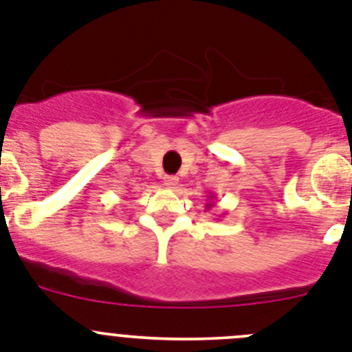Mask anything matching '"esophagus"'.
I'll use <instances>...</instances> for the list:
<instances>
[{
	"instance_id": "1",
	"label": "esophagus",
	"mask_w": 352,
	"mask_h": 352,
	"mask_svg": "<svg viewBox=\"0 0 352 352\" xmlns=\"http://www.w3.org/2000/svg\"><path fill=\"white\" fill-rule=\"evenodd\" d=\"M177 184H179V177H175V175H166V177H164V186H166V188L173 189Z\"/></svg>"
}]
</instances>
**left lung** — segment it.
Wrapping results in <instances>:
<instances>
[{"label": "left lung", "mask_w": 352, "mask_h": 352, "mask_svg": "<svg viewBox=\"0 0 352 352\" xmlns=\"http://www.w3.org/2000/svg\"><path fill=\"white\" fill-rule=\"evenodd\" d=\"M209 198H214V195H212V197L209 195ZM210 207H214V204H207V209H210Z\"/></svg>", "instance_id": "obj_1"}]
</instances>
